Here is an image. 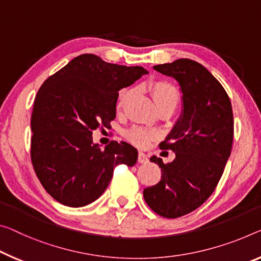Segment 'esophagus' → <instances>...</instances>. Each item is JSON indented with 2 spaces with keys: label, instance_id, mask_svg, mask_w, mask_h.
<instances>
[{
  "label": "esophagus",
  "instance_id": "34e87169",
  "mask_svg": "<svg viewBox=\"0 0 261 261\" xmlns=\"http://www.w3.org/2000/svg\"><path fill=\"white\" fill-rule=\"evenodd\" d=\"M138 161H139V163H146V162H148V156L144 154L143 151H139Z\"/></svg>",
  "mask_w": 261,
  "mask_h": 261
}]
</instances>
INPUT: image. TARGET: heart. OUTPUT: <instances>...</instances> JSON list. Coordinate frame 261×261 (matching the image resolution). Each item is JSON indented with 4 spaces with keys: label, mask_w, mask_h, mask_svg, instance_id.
<instances>
[{
    "label": "heart",
    "mask_w": 261,
    "mask_h": 261,
    "mask_svg": "<svg viewBox=\"0 0 261 261\" xmlns=\"http://www.w3.org/2000/svg\"><path fill=\"white\" fill-rule=\"evenodd\" d=\"M149 91L156 106L159 108L166 105H177L179 100V92L174 84L167 82V80H156V82H153L149 85ZM130 94V90H122L120 92L117 102L118 111L122 110L123 105H125V102L129 98ZM125 135L130 142H133L139 147L147 146L151 140L156 138V134L154 132L148 130L146 128L139 126L132 127L130 129L126 132Z\"/></svg>",
    "instance_id": "obj_1"
}]
</instances>
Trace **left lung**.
Segmentation results:
<instances>
[{
  "label": "left lung",
  "instance_id": "obj_1",
  "mask_svg": "<svg viewBox=\"0 0 261 261\" xmlns=\"http://www.w3.org/2000/svg\"><path fill=\"white\" fill-rule=\"evenodd\" d=\"M154 70L177 80L183 113L159 144L176 158L163 163L151 156L162 175L159 183L143 190V197L155 214L178 218L202 205L217 187L231 154L233 113L226 91L202 64L182 58Z\"/></svg>",
  "mask_w": 261,
  "mask_h": 261
}]
</instances>
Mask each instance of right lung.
Masks as SVG:
<instances>
[{
  "label": "right lung",
  "mask_w": 261,
  "mask_h": 261,
  "mask_svg": "<svg viewBox=\"0 0 261 261\" xmlns=\"http://www.w3.org/2000/svg\"><path fill=\"white\" fill-rule=\"evenodd\" d=\"M141 66L80 55L50 75L35 98L31 114V162L51 197L79 207L99 198L118 164L134 166L138 150L125 141L100 149L92 132L111 128L119 91L146 74Z\"/></svg>",
  "instance_id": "add662e5"
}]
</instances>
